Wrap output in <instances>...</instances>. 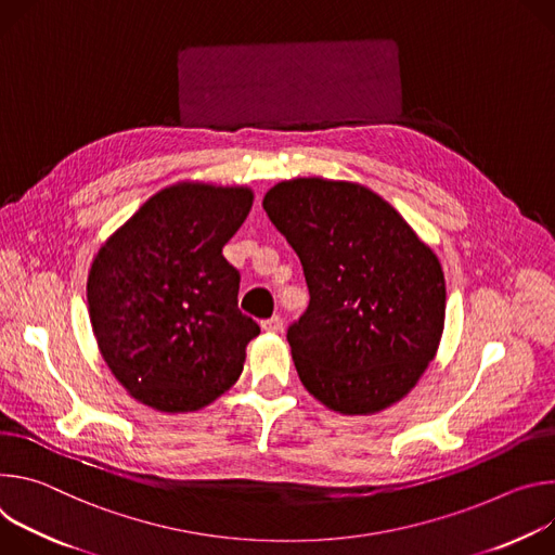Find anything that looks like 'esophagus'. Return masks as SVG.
Segmentation results:
<instances>
[{"mask_svg":"<svg viewBox=\"0 0 555 555\" xmlns=\"http://www.w3.org/2000/svg\"><path fill=\"white\" fill-rule=\"evenodd\" d=\"M262 328L269 331V333H278L282 328V320L278 315H273L269 320H262Z\"/></svg>","mask_w":555,"mask_h":555,"instance_id":"obj_1","label":"esophagus"}]
</instances>
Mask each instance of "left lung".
Returning <instances> with one entry per match:
<instances>
[{
	"label": "left lung",
	"instance_id": "8db88e82",
	"mask_svg": "<svg viewBox=\"0 0 555 555\" xmlns=\"http://www.w3.org/2000/svg\"><path fill=\"white\" fill-rule=\"evenodd\" d=\"M262 207L295 249L311 295L286 331L304 388L341 414L399 401L443 333L446 280L437 256L361 184L284 180Z\"/></svg>",
	"mask_w": 555,
	"mask_h": 555
}]
</instances>
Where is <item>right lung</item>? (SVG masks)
<instances>
[{
	"label": "right lung",
	"mask_w": 555,
	"mask_h": 555,
	"mask_svg": "<svg viewBox=\"0 0 555 555\" xmlns=\"http://www.w3.org/2000/svg\"><path fill=\"white\" fill-rule=\"evenodd\" d=\"M244 188L178 184L152 196L99 249L88 306L114 377L160 412H192L235 384L260 326L237 309L222 246L244 222Z\"/></svg>",
	"instance_id": "right-lung-1"
}]
</instances>
